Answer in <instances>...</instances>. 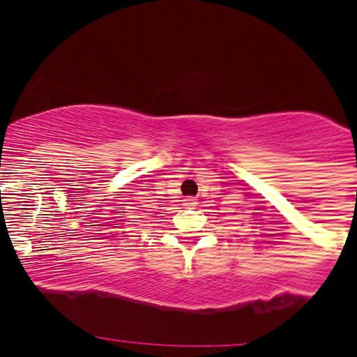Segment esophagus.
<instances>
[{
    "label": "esophagus",
    "instance_id": "34e87169",
    "mask_svg": "<svg viewBox=\"0 0 357 357\" xmlns=\"http://www.w3.org/2000/svg\"><path fill=\"white\" fill-rule=\"evenodd\" d=\"M182 202H184V206H188V208H191V206L198 205V203H196V199L191 198V196H188V198H184V199H182Z\"/></svg>",
    "mask_w": 357,
    "mask_h": 357
}]
</instances>
